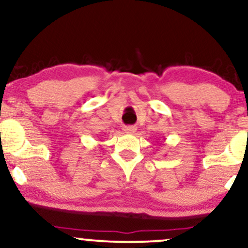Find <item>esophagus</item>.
I'll use <instances>...</instances> for the list:
<instances>
[{
    "label": "esophagus",
    "mask_w": 248,
    "mask_h": 248,
    "mask_svg": "<svg viewBox=\"0 0 248 248\" xmlns=\"http://www.w3.org/2000/svg\"><path fill=\"white\" fill-rule=\"evenodd\" d=\"M135 130H136V128L133 127V126L124 127V132L127 133V134H133L134 132H135Z\"/></svg>",
    "instance_id": "1"
}]
</instances>
